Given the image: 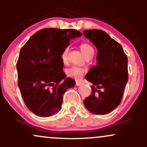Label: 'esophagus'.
<instances>
[{
	"label": "esophagus",
	"mask_w": 147,
	"mask_h": 147,
	"mask_svg": "<svg viewBox=\"0 0 147 147\" xmlns=\"http://www.w3.org/2000/svg\"><path fill=\"white\" fill-rule=\"evenodd\" d=\"M82 82H80V81H76V83H75V85L77 86H79L82 85Z\"/></svg>",
	"instance_id": "obj_1"
}]
</instances>
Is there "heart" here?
<instances>
[{
	"mask_svg": "<svg viewBox=\"0 0 147 147\" xmlns=\"http://www.w3.org/2000/svg\"><path fill=\"white\" fill-rule=\"evenodd\" d=\"M80 49L82 50V53L84 54V56L86 57L90 56V55H94V49L92 46L88 43H82L80 45ZM68 48H65L63 50V52L61 54V59L63 61H65L67 59V56H68ZM84 70L82 69L77 68V67L72 66L71 68H68L67 70V75H68L69 77H73V78L79 79H80L81 77H82L84 74Z\"/></svg>",
	"mask_w": 147,
	"mask_h": 147,
	"instance_id": "1",
	"label": "heart"
}]
</instances>
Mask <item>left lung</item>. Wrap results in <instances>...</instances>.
<instances>
[{"label": "left lung", "instance_id": "1", "mask_svg": "<svg viewBox=\"0 0 147 147\" xmlns=\"http://www.w3.org/2000/svg\"><path fill=\"white\" fill-rule=\"evenodd\" d=\"M84 36L97 48V63L86 75L93 85L84 103L90 112L106 115L115 109L122 101L128 82V59L122 45L105 32L87 30Z\"/></svg>", "mask_w": 147, "mask_h": 147}]
</instances>
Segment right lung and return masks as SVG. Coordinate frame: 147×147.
<instances>
[{
    "label": "right lung",
    "mask_w": 147,
    "mask_h": 147,
    "mask_svg": "<svg viewBox=\"0 0 147 147\" xmlns=\"http://www.w3.org/2000/svg\"><path fill=\"white\" fill-rule=\"evenodd\" d=\"M82 35L72 29L45 28L21 48L16 63L18 85L25 105L33 113L43 117L57 113L64 92L75 86L73 79L65 78L61 54L71 38Z\"/></svg>",
    "instance_id": "right-lung-1"
}]
</instances>
